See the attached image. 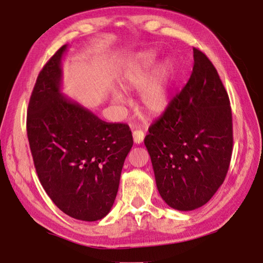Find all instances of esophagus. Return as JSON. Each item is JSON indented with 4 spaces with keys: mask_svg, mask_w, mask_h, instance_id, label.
<instances>
[{
    "mask_svg": "<svg viewBox=\"0 0 263 263\" xmlns=\"http://www.w3.org/2000/svg\"><path fill=\"white\" fill-rule=\"evenodd\" d=\"M132 135H133V140H135L136 144L143 143L145 135H144V132L142 130H135V131H133Z\"/></svg>",
    "mask_w": 263,
    "mask_h": 263,
    "instance_id": "obj_1",
    "label": "esophagus"
}]
</instances>
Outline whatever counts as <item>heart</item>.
<instances>
[{
    "mask_svg": "<svg viewBox=\"0 0 263 263\" xmlns=\"http://www.w3.org/2000/svg\"><path fill=\"white\" fill-rule=\"evenodd\" d=\"M156 62L157 54L154 50L142 53L130 65L124 76V85L126 87L142 88L139 94L140 107L150 116L160 115L169 106L170 86L175 73L174 64L165 61L152 74ZM113 100L121 104L124 96L121 93H115Z\"/></svg>",
    "mask_w": 263,
    "mask_h": 263,
    "instance_id": "obj_1",
    "label": "heart"
}]
</instances>
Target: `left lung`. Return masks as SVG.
Wrapping results in <instances>:
<instances>
[{
	"mask_svg": "<svg viewBox=\"0 0 263 263\" xmlns=\"http://www.w3.org/2000/svg\"><path fill=\"white\" fill-rule=\"evenodd\" d=\"M157 189L174 209L204 205L224 182L233 152L228 93L204 53L194 48L189 81L144 139Z\"/></svg>",
	"mask_w": 263,
	"mask_h": 263,
	"instance_id": "left-lung-1",
	"label": "left lung"
}]
</instances>
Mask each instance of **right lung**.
Returning <instances> with one entry per match:
<instances>
[{"label":"right lung","mask_w":263,"mask_h":263,"mask_svg":"<svg viewBox=\"0 0 263 263\" xmlns=\"http://www.w3.org/2000/svg\"><path fill=\"white\" fill-rule=\"evenodd\" d=\"M62 46L39 74L27 111L37 177L59 209L81 221L106 216L118 193L133 139L128 125L106 123L64 97Z\"/></svg>","instance_id":"1"}]
</instances>
